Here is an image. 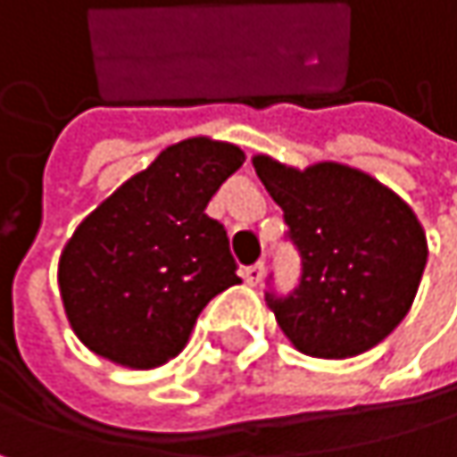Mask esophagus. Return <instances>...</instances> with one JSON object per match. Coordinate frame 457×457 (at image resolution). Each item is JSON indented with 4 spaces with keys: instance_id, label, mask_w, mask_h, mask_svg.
Instances as JSON below:
<instances>
[{
    "instance_id": "34e87169",
    "label": "esophagus",
    "mask_w": 457,
    "mask_h": 457,
    "mask_svg": "<svg viewBox=\"0 0 457 457\" xmlns=\"http://www.w3.org/2000/svg\"><path fill=\"white\" fill-rule=\"evenodd\" d=\"M263 271H266V266H263V263H253V266H247V269H245V274H242V277H245L250 285H261Z\"/></svg>"
}]
</instances>
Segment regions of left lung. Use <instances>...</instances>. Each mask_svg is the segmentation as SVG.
Returning a JSON list of instances; mask_svg holds the SVG:
<instances>
[{"instance_id": "8db88e82", "label": "left lung", "mask_w": 457, "mask_h": 457, "mask_svg": "<svg viewBox=\"0 0 457 457\" xmlns=\"http://www.w3.org/2000/svg\"><path fill=\"white\" fill-rule=\"evenodd\" d=\"M253 166L302 258L288 296L266 291L282 334L312 358H353L379 345L407 318L428 261L410 204L334 161L302 172L255 155Z\"/></svg>"}]
</instances>
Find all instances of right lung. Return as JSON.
<instances>
[{
  "label": "right lung",
  "instance_id": "1",
  "mask_svg": "<svg viewBox=\"0 0 457 457\" xmlns=\"http://www.w3.org/2000/svg\"><path fill=\"white\" fill-rule=\"evenodd\" d=\"M242 163L237 145L183 139L78 226L59 288L88 350L153 369L186 347L210 299L239 282L226 228L204 210Z\"/></svg>",
  "mask_w": 457,
  "mask_h": 457
}]
</instances>
